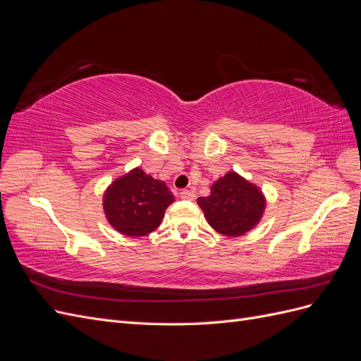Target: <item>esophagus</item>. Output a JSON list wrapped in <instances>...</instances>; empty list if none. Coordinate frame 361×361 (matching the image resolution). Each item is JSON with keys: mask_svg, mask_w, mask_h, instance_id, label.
Instances as JSON below:
<instances>
[{"mask_svg": "<svg viewBox=\"0 0 361 361\" xmlns=\"http://www.w3.org/2000/svg\"><path fill=\"white\" fill-rule=\"evenodd\" d=\"M195 194L191 191V190H182L180 191V199L183 200H194Z\"/></svg>", "mask_w": 361, "mask_h": 361, "instance_id": "1", "label": "esophagus"}]
</instances>
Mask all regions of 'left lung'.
I'll return each mask as SVG.
<instances>
[{
  "instance_id": "left-lung-1",
  "label": "left lung",
  "mask_w": 361,
  "mask_h": 361,
  "mask_svg": "<svg viewBox=\"0 0 361 361\" xmlns=\"http://www.w3.org/2000/svg\"><path fill=\"white\" fill-rule=\"evenodd\" d=\"M197 202L207 223L226 236L247 233L259 223L265 209L264 194L235 171L218 179L211 187V195Z\"/></svg>"
}]
</instances>
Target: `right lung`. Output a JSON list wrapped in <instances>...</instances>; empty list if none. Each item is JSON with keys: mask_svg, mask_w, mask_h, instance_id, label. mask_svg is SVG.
Returning <instances> with one entry per match:
<instances>
[{"mask_svg": "<svg viewBox=\"0 0 361 361\" xmlns=\"http://www.w3.org/2000/svg\"><path fill=\"white\" fill-rule=\"evenodd\" d=\"M174 195L167 185L141 169L114 180L104 194L106 220L126 236H145L161 224Z\"/></svg>", "mask_w": 361, "mask_h": 361, "instance_id": "1", "label": "right lung"}]
</instances>
